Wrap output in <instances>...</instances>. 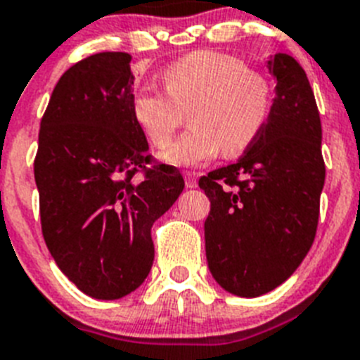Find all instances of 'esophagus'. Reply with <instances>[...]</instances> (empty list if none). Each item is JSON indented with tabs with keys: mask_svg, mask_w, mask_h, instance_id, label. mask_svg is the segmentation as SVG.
I'll return each instance as SVG.
<instances>
[{
	"mask_svg": "<svg viewBox=\"0 0 360 360\" xmlns=\"http://www.w3.org/2000/svg\"><path fill=\"white\" fill-rule=\"evenodd\" d=\"M184 184H186V188H195V186H198V179H195L193 174L186 172V174H184Z\"/></svg>",
	"mask_w": 360,
	"mask_h": 360,
	"instance_id": "34e87169",
	"label": "esophagus"
}]
</instances>
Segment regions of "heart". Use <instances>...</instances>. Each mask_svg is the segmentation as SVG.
I'll return each mask as SVG.
<instances>
[{"mask_svg":"<svg viewBox=\"0 0 360 360\" xmlns=\"http://www.w3.org/2000/svg\"><path fill=\"white\" fill-rule=\"evenodd\" d=\"M167 92L141 89L132 96L137 127L155 148H167L188 110L192 124L162 154L177 167H198L223 148L237 155L257 139L270 117L274 83L266 74L250 70L243 58L198 50L162 72Z\"/></svg>","mask_w":360,"mask_h":360,"instance_id":"obj_1","label":"heart"}]
</instances>
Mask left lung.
<instances>
[{
  "label": "left lung",
  "instance_id": "left-lung-1",
  "mask_svg": "<svg viewBox=\"0 0 360 360\" xmlns=\"http://www.w3.org/2000/svg\"><path fill=\"white\" fill-rule=\"evenodd\" d=\"M270 117L233 165L199 179L210 199L206 259L226 292L259 297L297 270L310 252L324 186L323 128L306 72L288 54L268 61Z\"/></svg>",
  "mask_w": 360,
  "mask_h": 360
}]
</instances>
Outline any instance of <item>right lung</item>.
I'll return each instance as SVG.
<instances>
[{"instance_id": "obj_1", "label": "right lung", "mask_w": 360, "mask_h": 360, "mask_svg": "<svg viewBox=\"0 0 360 360\" xmlns=\"http://www.w3.org/2000/svg\"><path fill=\"white\" fill-rule=\"evenodd\" d=\"M130 61L99 52L59 77L34 161L49 252L81 292L103 301L141 286L154 262L152 224L184 188L176 167L148 154L134 121Z\"/></svg>"}]
</instances>
